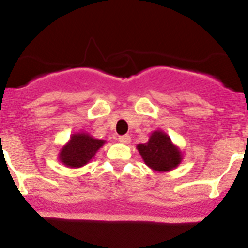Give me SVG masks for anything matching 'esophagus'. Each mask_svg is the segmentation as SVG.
Masks as SVG:
<instances>
[{
  "mask_svg": "<svg viewBox=\"0 0 248 248\" xmlns=\"http://www.w3.org/2000/svg\"><path fill=\"white\" fill-rule=\"evenodd\" d=\"M119 140L122 143V144H128L131 142V137L128 135H124V136H120Z\"/></svg>",
  "mask_w": 248,
  "mask_h": 248,
  "instance_id": "obj_1",
  "label": "esophagus"
}]
</instances>
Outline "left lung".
I'll list each match as a JSON object with an SVG mask.
<instances>
[{"label":"left lung","mask_w":248,"mask_h":248,"mask_svg":"<svg viewBox=\"0 0 248 248\" xmlns=\"http://www.w3.org/2000/svg\"><path fill=\"white\" fill-rule=\"evenodd\" d=\"M137 149L145 165L158 172L176 169L184 159L181 149L171 142L165 132L159 129L153 132L147 143L138 144Z\"/></svg>","instance_id":"left-lung-1"}]
</instances>
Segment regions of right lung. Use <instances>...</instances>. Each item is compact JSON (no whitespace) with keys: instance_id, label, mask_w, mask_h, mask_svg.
<instances>
[{"instance_id":"add662e5","label":"right lung","mask_w":248,"mask_h":248,"mask_svg":"<svg viewBox=\"0 0 248 248\" xmlns=\"http://www.w3.org/2000/svg\"><path fill=\"white\" fill-rule=\"evenodd\" d=\"M105 143V140H96L89 133L77 132L73 133L68 142L60 149L59 160L67 168H82L95 156L96 152Z\"/></svg>"}]
</instances>
